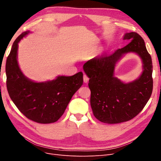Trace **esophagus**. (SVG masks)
<instances>
[{"label":"esophagus","mask_w":161,"mask_h":161,"mask_svg":"<svg viewBox=\"0 0 161 161\" xmlns=\"http://www.w3.org/2000/svg\"><path fill=\"white\" fill-rule=\"evenodd\" d=\"M89 77L87 76L86 75H83V80H84V82H85V83H86V82L89 81Z\"/></svg>","instance_id":"esophagus-1"}]
</instances>
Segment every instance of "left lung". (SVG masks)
<instances>
[{"label":"left lung","mask_w":161,"mask_h":161,"mask_svg":"<svg viewBox=\"0 0 161 161\" xmlns=\"http://www.w3.org/2000/svg\"><path fill=\"white\" fill-rule=\"evenodd\" d=\"M129 41L110 55H102L83 66L89 78L91 106L94 116L101 122L119 124L137 115L147 103L153 92V62L142 37L136 32L125 34ZM135 52L141 58L144 70L138 80L124 84L113 76L116 62L125 53Z\"/></svg>","instance_id":"left-lung-1"}]
</instances>
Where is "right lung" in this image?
Instances as JSON below:
<instances>
[{
    "mask_svg": "<svg viewBox=\"0 0 161 161\" xmlns=\"http://www.w3.org/2000/svg\"><path fill=\"white\" fill-rule=\"evenodd\" d=\"M30 33H21L14 42L6 62L7 87L11 100L29 119L40 124L60 119L75 92L83 83L82 72L60 76L52 81L35 82L23 75L17 62L18 43Z\"/></svg>",
    "mask_w": 161,
    "mask_h": 161,
    "instance_id": "right-lung-1",
    "label": "right lung"
}]
</instances>
